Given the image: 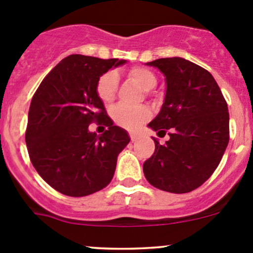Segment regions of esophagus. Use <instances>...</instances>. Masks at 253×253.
<instances>
[{
  "label": "esophagus",
  "mask_w": 253,
  "mask_h": 253,
  "mask_svg": "<svg viewBox=\"0 0 253 253\" xmlns=\"http://www.w3.org/2000/svg\"><path fill=\"white\" fill-rule=\"evenodd\" d=\"M129 137H131L132 142H134V141H137V139H138V136H137L136 133H129Z\"/></svg>",
  "instance_id": "esophagus-1"
}]
</instances>
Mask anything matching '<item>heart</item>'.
<instances>
[{
	"mask_svg": "<svg viewBox=\"0 0 253 253\" xmlns=\"http://www.w3.org/2000/svg\"><path fill=\"white\" fill-rule=\"evenodd\" d=\"M129 77L133 78L144 90H150L157 85V77L150 70L141 66H136L128 70ZM117 88V75L115 72H106L96 82V95L104 104H110L115 99ZM150 116L148 106L131 108L127 105H117L112 109L111 117L119 126L127 129H134L139 127Z\"/></svg>",
	"mask_w": 253,
	"mask_h": 253,
	"instance_id": "heart-1",
	"label": "heart"
}]
</instances>
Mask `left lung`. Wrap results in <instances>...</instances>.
Instances as JSON below:
<instances>
[{
	"label": "left lung",
	"instance_id": "left-lung-1",
	"mask_svg": "<svg viewBox=\"0 0 253 253\" xmlns=\"http://www.w3.org/2000/svg\"><path fill=\"white\" fill-rule=\"evenodd\" d=\"M167 83L162 110L148 126L170 139L143 164L150 185L171 193H187L205 183L218 168L229 143L228 104L215 79L201 66L181 57L148 62Z\"/></svg>",
	"mask_w": 253,
	"mask_h": 253
}]
</instances>
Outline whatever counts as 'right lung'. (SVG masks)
I'll list each match as a JSON object with an SVG mask.
<instances>
[{"label":"right lung","mask_w":253,"mask_h":253,"mask_svg":"<svg viewBox=\"0 0 253 253\" xmlns=\"http://www.w3.org/2000/svg\"><path fill=\"white\" fill-rule=\"evenodd\" d=\"M126 60L71 55L42 79L32 99L25 132L33 167L48 185L83 197L110 183L117 157L128 144L127 131L115 126L96 95V82ZM91 122L108 129L88 131Z\"/></svg>","instance_id":"obj_1"}]
</instances>
